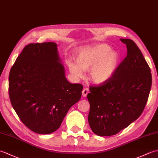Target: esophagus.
Segmentation results:
<instances>
[{"label": "esophagus", "mask_w": 158, "mask_h": 158, "mask_svg": "<svg viewBox=\"0 0 158 158\" xmlns=\"http://www.w3.org/2000/svg\"><path fill=\"white\" fill-rule=\"evenodd\" d=\"M89 89H88V88H84L83 89V91H82V95H83V97H85V96H87V95H88V94L89 93Z\"/></svg>", "instance_id": "34e87169"}]
</instances>
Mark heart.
<instances>
[{
  "label": "heart",
  "mask_w": 158,
  "mask_h": 158,
  "mask_svg": "<svg viewBox=\"0 0 158 158\" xmlns=\"http://www.w3.org/2000/svg\"><path fill=\"white\" fill-rule=\"evenodd\" d=\"M76 62H68L70 73L76 78H82L83 70H89V79L97 84H102L111 78L118 66V53L110 50L106 44L85 47L75 56Z\"/></svg>",
  "instance_id": "1"
}]
</instances>
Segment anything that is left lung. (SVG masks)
I'll return each instance as SVG.
<instances>
[{
	"label": "left lung",
	"instance_id": "8db88e82",
	"mask_svg": "<svg viewBox=\"0 0 158 158\" xmlns=\"http://www.w3.org/2000/svg\"><path fill=\"white\" fill-rule=\"evenodd\" d=\"M127 56L108 81L90 86L88 122L100 136L115 135L141 115L149 98L152 77L141 51L132 40L121 39Z\"/></svg>",
	"mask_w": 158,
	"mask_h": 158
}]
</instances>
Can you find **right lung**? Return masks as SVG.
<instances>
[{
  "instance_id": "obj_1",
  "label": "right lung",
  "mask_w": 158,
  "mask_h": 158,
  "mask_svg": "<svg viewBox=\"0 0 158 158\" xmlns=\"http://www.w3.org/2000/svg\"><path fill=\"white\" fill-rule=\"evenodd\" d=\"M82 89L81 84L67 81L53 42L25 46L9 73L13 108L23 123L38 134L58 130L69 109L81 98Z\"/></svg>"
}]
</instances>
